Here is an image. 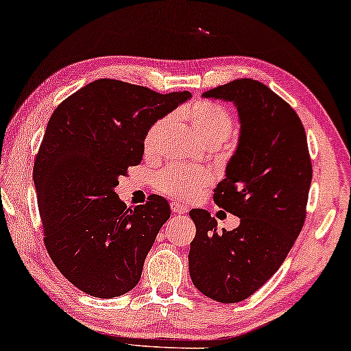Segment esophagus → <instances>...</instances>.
Wrapping results in <instances>:
<instances>
[{
    "instance_id": "34e87169",
    "label": "esophagus",
    "mask_w": 351,
    "mask_h": 351,
    "mask_svg": "<svg viewBox=\"0 0 351 351\" xmlns=\"http://www.w3.org/2000/svg\"><path fill=\"white\" fill-rule=\"evenodd\" d=\"M171 210H172V213H174V215H185L186 213L185 206L180 205V204H177V202H172L171 204Z\"/></svg>"
}]
</instances>
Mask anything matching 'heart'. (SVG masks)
I'll return each instance as SVG.
<instances>
[{
  "mask_svg": "<svg viewBox=\"0 0 351 351\" xmlns=\"http://www.w3.org/2000/svg\"><path fill=\"white\" fill-rule=\"evenodd\" d=\"M186 118L197 132L205 145L219 146L232 136L234 123L232 114L219 104L211 101H199L186 110ZM171 125V117L160 118L147 129L143 146L147 155H157L162 151L165 136ZM213 176L205 168H188L182 165H169L155 176V188L168 196L180 200L196 199L205 186H208Z\"/></svg>",
  "mask_w": 351,
  "mask_h": 351,
  "instance_id": "1",
  "label": "heart"
}]
</instances>
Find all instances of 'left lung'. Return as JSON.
Segmentation results:
<instances>
[{
	"instance_id": "8db88e82",
	"label": "left lung",
	"mask_w": 351,
	"mask_h": 351,
	"mask_svg": "<svg viewBox=\"0 0 351 351\" xmlns=\"http://www.w3.org/2000/svg\"><path fill=\"white\" fill-rule=\"evenodd\" d=\"M202 96L230 101L238 108V149L213 199L239 217V226L219 233L208 211H189L196 223L189 275L204 295L237 303L278 271L302 232L313 165L300 118L267 85L237 79Z\"/></svg>"
}]
</instances>
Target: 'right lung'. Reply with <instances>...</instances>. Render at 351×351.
<instances>
[{
  "mask_svg": "<svg viewBox=\"0 0 351 351\" xmlns=\"http://www.w3.org/2000/svg\"><path fill=\"white\" fill-rule=\"evenodd\" d=\"M189 97L97 79L51 114L32 174L43 241L56 267L85 294L119 297L140 281L171 208L157 194L130 208L114 188L141 163L152 123Z\"/></svg>",
  "mask_w": 351,
  "mask_h": 351,
  "instance_id": "add662e5",
  "label": "right lung"
}]
</instances>
